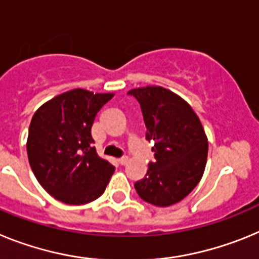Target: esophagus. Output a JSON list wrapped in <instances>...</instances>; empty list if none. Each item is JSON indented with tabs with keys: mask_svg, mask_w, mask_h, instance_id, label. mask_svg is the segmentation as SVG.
Listing matches in <instances>:
<instances>
[{
	"mask_svg": "<svg viewBox=\"0 0 259 259\" xmlns=\"http://www.w3.org/2000/svg\"><path fill=\"white\" fill-rule=\"evenodd\" d=\"M128 161H130V158H128V157H122V158H119V159H118L119 164H122V166L127 164Z\"/></svg>",
	"mask_w": 259,
	"mask_h": 259,
	"instance_id": "esophagus-1",
	"label": "esophagus"
}]
</instances>
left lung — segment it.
I'll return each mask as SVG.
<instances>
[{"label": "left lung", "mask_w": 259, "mask_h": 259, "mask_svg": "<svg viewBox=\"0 0 259 259\" xmlns=\"http://www.w3.org/2000/svg\"><path fill=\"white\" fill-rule=\"evenodd\" d=\"M140 104L145 139L154 144V161L143 179L135 183L137 194L155 206H170L187 197L202 178L207 139L200 119L187 102L162 87L128 92Z\"/></svg>", "instance_id": "8db88e82"}]
</instances>
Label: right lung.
<instances>
[{
    "instance_id": "1",
    "label": "right lung",
    "mask_w": 259,
    "mask_h": 259,
    "mask_svg": "<svg viewBox=\"0 0 259 259\" xmlns=\"http://www.w3.org/2000/svg\"><path fill=\"white\" fill-rule=\"evenodd\" d=\"M111 93L74 89L44 104L29 124L27 153L31 168L50 196L83 205L106 189L114 166L96 153L91 130Z\"/></svg>"
}]
</instances>
